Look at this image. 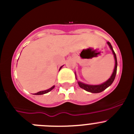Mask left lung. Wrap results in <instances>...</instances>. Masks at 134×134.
<instances>
[{
	"instance_id": "8db88e82",
	"label": "left lung",
	"mask_w": 134,
	"mask_h": 134,
	"mask_svg": "<svg viewBox=\"0 0 134 134\" xmlns=\"http://www.w3.org/2000/svg\"><path fill=\"white\" fill-rule=\"evenodd\" d=\"M108 45L109 46L110 48L112 50V53L114 54V57L115 59V67L114 69L113 73H112V75H111L110 78H109V79L107 80L106 82H104V83L101 85H87L85 84L83 82H81L80 81L78 82V84L79 85V87L81 88H83L85 91H88V92H92V93H98V92H101L103 91H104L107 88H108L109 86H110L112 85V83L113 82V81H114L115 77H116V71H117V65H118V63H117V59H116V55L115 52H114L113 48H112V46H111L110 43L109 42H107ZM77 79V78H76Z\"/></svg>"
}]
</instances>
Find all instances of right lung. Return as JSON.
I'll use <instances>...</instances> for the list:
<instances>
[{
  "label": "right lung",
  "instance_id": "add662e5",
  "mask_svg": "<svg viewBox=\"0 0 134 134\" xmlns=\"http://www.w3.org/2000/svg\"><path fill=\"white\" fill-rule=\"evenodd\" d=\"M63 67V66H61V67H60L59 70L61 69V67ZM54 87H55V86H53V87H51V88H49V89H47V90H46V91H40V92H37V93H35V94H36V95H41V94H43L47 93V92H49V91H52V89H53V88H54Z\"/></svg>",
  "mask_w": 134,
  "mask_h": 134
}]
</instances>
